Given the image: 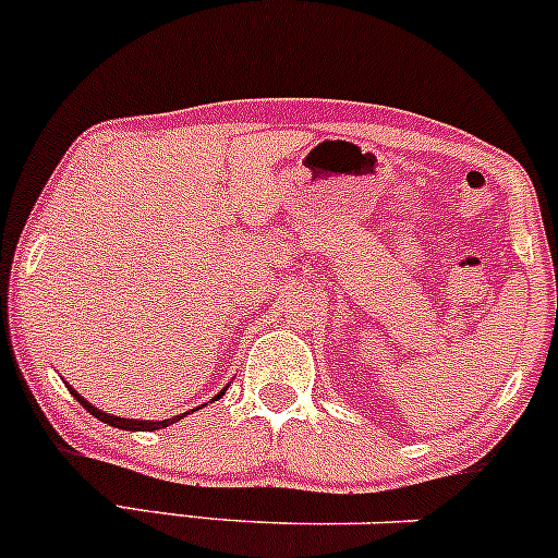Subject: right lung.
Here are the masks:
<instances>
[{"label":"right lung","instance_id":"add662e5","mask_svg":"<svg viewBox=\"0 0 558 558\" xmlns=\"http://www.w3.org/2000/svg\"><path fill=\"white\" fill-rule=\"evenodd\" d=\"M69 391L73 397H76L78 402H82V408L87 410V413H92L95 415V418H100L102 424H110V426H116V428H126V432H156V428H163V426H169V424H174V421H180L182 415H174V418H163V421H132V418H119V415H110V413H102V410H97L95 405H89L87 400H84V397H78L76 391H73L71 387H69ZM225 395V389L219 391L217 397H214V400H219V397ZM187 415V413H185Z\"/></svg>","mask_w":558,"mask_h":558}]
</instances>
